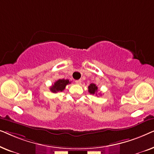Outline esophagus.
Masks as SVG:
<instances>
[{
  "label": "esophagus",
  "mask_w": 154,
  "mask_h": 154,
  "mask_svg": "<svg viewBox=\"0 0 154 154\" xmlns=\"http://www.w3.org/2000/svg\"><path fill=\"white\" fill-rule=\"evenodd\" d=\"M75 83H76V84H78V85H81V80H76V81H75Z\"/></svg>",
  "instance_id": "esophagus-1"
}]
</instances>
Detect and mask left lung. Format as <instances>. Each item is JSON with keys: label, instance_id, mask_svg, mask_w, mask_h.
<instances>
[{"label": "left lung", "instance_id": "8db88e82", "mask_svg": "<svg viewBox=\"0 0 154 154\" xmlns=\"http://www.w3.org/2000/svg\"><path fill=\"white\" fill-rule=\"evenodd\" d=\"M98 88L97 86H96L95 84L94 83H91L90 85L88 86V92H90V94H97V92Z\"/></svg>", "mask_w": 154, "mask_h": 154}]
</instances>
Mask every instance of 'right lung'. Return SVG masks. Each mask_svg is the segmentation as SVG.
Returning a JSON list of instances; mask_svg holds the SVG:
<instances>
[{"label": "right lung", "mask_w": 154, "mask_h": 154, "mask_svg": "<svg viewBox=\"0 0 154 154\" xmlns=\"http://www.w3.org/2000/svg\"><path fill=\"white\" fill-rule=\"evenodd\" d=\"M69 83H71V82H69L68 79L58 80L54 83V85H52L50 87V91L54 92V93H57L58 92H62L66 88V85Z\"/></svg>", "instance_id": "obj_1"}]
</instances>
